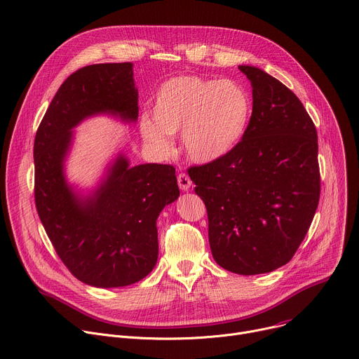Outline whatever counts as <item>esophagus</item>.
I'll list each match as a JSON object with an SVG mask.
<instances>
[{"instance_id": "esophagus-1", "label": "esophagus", "mask_w": 359, "mask_h": 359, "mask_svg": "<svg viewBox=\"0 0 359 359\" xmlns=\"http://www.w3.org/2000/svg\"><path fill=\"white\" fill-rule=\"evenodd\" d=\"M177 183H179V187L182 190H189L190 186H191V180H190V177L186 173H179Z\"/></svg>"}]
</instances>
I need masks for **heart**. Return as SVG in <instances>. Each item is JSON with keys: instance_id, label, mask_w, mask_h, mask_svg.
Listing matches in <instances>:
<instances>
[{"instance_id": "b5f03b06", "label": "heart", "mask_w": 359, "mask_h": 359, "mask_svg": "<svg viewBox=\"0 0 359 359\" xmlns=\"http://www.w3.org/2000/svg\"><path fill=\"white\" fill-rule=\"evenodd\" d=\"M151 114L153 120H140L142 137L151 149L169 153L170 136L182 133L189 158L210 163L242 140L252 116V99L233 80L179 76L160 86Z\"/></svg>"}]
</instances>
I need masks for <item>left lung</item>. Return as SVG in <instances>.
I'll use <instances>...</instances> for the list:
<instances>
[{"label":"left lung","mask_w":359,"mask_h":359,"mask_svg":"<svg viewBox=\"0 0 359 359\" xmlns=\"http://www.w3.org/2000/svg\"><path fill=\"white\" fill-rule=\"evenodd\" d=\"M239 70L253 97L242 140L187 173L208 210L217 265L257 275L286 265L306 236L320 194L318 135L292 90L260 69Z\"/></svg>","instance_id":"8db88e82"}]
</instances>
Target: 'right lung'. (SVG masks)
I'll return each mask as SVG.
<instances>
[{"label":"right lung","mask_w":359,"mask_h":359,"mask_svg":"<svg viewBox=\"0 0 359 359\" xmlns=\"http://www.w3.org/2000/svg\"><path fill=\"white\" fill-rule=\"evenodd\" d=\"M137 100L132 62L83 67L58 88L34 140L40 220L72 275L97 287L132 285L153 271L158 253L156 220L179 198L173 166L149 163L130 168L124 156L117 157L99 190L84 201L64 179L72 128L99 113L135 121Z\"/></svg>","instance_id":"1"}]
</instances>
